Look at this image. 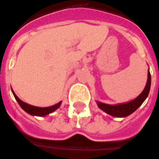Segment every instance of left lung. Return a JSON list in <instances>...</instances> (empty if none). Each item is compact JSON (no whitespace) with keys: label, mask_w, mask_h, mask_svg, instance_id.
Masks as SVG:
<instances>
[{"label":"left lung","mask_w":159,"mask_h":159,"mask_svg":"<svg viewBox=\"0 0 159 159\" xmlns=\"http://www.w3.org/2000/svg\"><path fill=\"white\" fill-rule=\"evenodd\" d=\"M150 87H151V75H150L149 69H148L146 86H145L143 91L136 98L130 102H128L115 104V105L107 104L98 101H97V104L101 110L112 117H125L135 112L137 109L143 104V102L145 101V99L147 98L148 96Z\"/></svg>","instance_id":"left-lung-1"}]
</instances>
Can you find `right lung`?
Segmentation results:
<instances>
[{"mask_svg": "<svg viewBox=\"0 0 159 159\" xmlns=\"http://www.w3.org/2000/svg\"><path fill=\"white\" fill-rule=\"evenodd\" d=\"M11 92L13 93V95L15 97L16 100L17 101V102L19 103V105L20 106V107L26 112L28 114L32 115V116H38V117H45L47 115L50 114L52 112H53L54 111H56L57 109L61 106V101L59 102L58 103L53 105V106L51 107H35L32 106V105H30V104L26 103V102H24L23 101H21L17 96L16 95L14 91L12 90L11 88Z\"/></svg>", "mask_w": 159, "mask_h": 159, "instance_id": "add662e5", "label": "right lung"}]
</instances>
